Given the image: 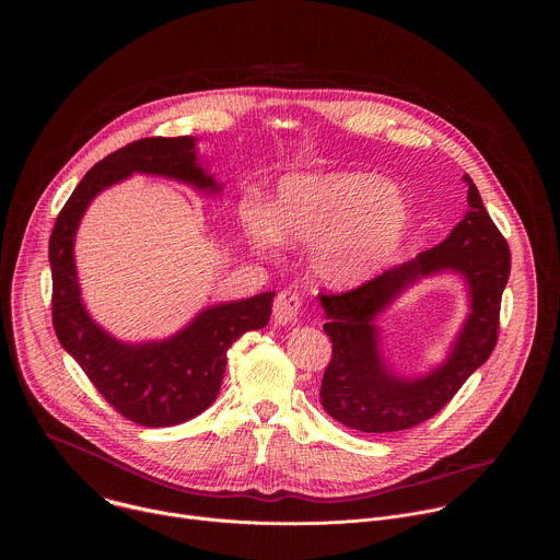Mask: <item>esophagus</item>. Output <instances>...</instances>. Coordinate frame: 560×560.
<instances>
[{
  "label": "esophagus",
  "instance_id": "obj_1",
  "mask_svg": "<svg viewBox=\"0 0 560 560\" xmlns=\"http://www.w3.org/2000/svg\"><path fill=\"white\" fill-rule=\"evenodd\" d=\"M300 311H302V298L300 293L287 289V291H280L276 302H273V320L278 325H289V323H295L300 317Z\"/></svg>",
  "mask_w": 560,
  "mask_h": 560
}]
</instances>
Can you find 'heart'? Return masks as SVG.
Returning a JSON list of instances; mask_svg holds the SVG:
<instances>
[{
    "label": "heart",
    "mask_w": 560,
    "mask_h": 560,
    "mask_svg": "<svg viewBox=\"0 0 560 560\" xmlns=\"http://www.w3.org/2000/svg\"><path fill=\"white\" fill-rule=\"evenodd\" d=\"M241 231L256 249L276 241L311 245L313 276L334 289L371 278L399 247L409 224L405 194L362 172H304L284 176L273 202L240 207Z\"/></svg>",
    "instance_id": "obj_1"
}]
</instances>
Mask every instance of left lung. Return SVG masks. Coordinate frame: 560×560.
<instances>
[{"instance_id":"left-lung-1","label":"left lung","mask_w":560,"mask_h":560,"mask_svg":"<svg viewBox=\"0 0 560 560\" xmlns=\"http://www.w3.org/2000/svg\"><path fill=\"white\" fill-rule=\"evenodd\" d=\"M464 180L468 185V213L440 245L353 291L319 295L327 317L323 329L331 340V360L320 382V405L345 427L362 433H393L429 420L457 395L495 347L511 252L485 211L477 185L468 174ZM440 270L465 276L471 315L450 358L438 370L405 381L381 358L374 317L407 285Z\"/></svg>"}]
</instances>
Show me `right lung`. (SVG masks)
I'll use <instances>...</instances> for the list:
<instances>
[{
    "mask_svg": "<svg viewBox=\"0 0 560 560\" xmlns=\"http://www.w3.org/2000/svg\"><path fill=\"white\" fill-rule=\"evenodd\" d=\"M136 172L180 180L209 194L222 191L198 163L191 136L144 138L98 161L67 200L49 240L51 315L60 345L120 416L142 427H172L215 400L226 373V351L245 331L269 323L276 293L205 308L180 331L158 342H120L98 327L81 302L75 233L94 196Z\"/></svg>",
    "mask_w": 560,
    "mask_h": 560,
    "instance_id": "right-lung-1",
    "label": "right lung"
}]
</instances>
